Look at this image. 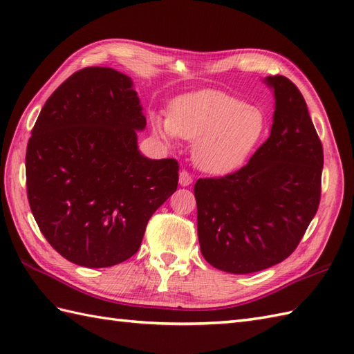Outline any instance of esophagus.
Listing matches in <instances>:
<instances>
[{
	"mask_svg": "<svg viewBox=\"0 0 354 354\" xmlns=\"http://www.w3.org/2000/svg\"><path fill=\"white\" fill-rule=\"evenodd\" d=\"M192 183H193V176L188 174L187 170H180L179 171V184L183 187H187V185H190Z\"/></svg>",
	"mask_w": 354,
	"mask_h": 354,
	"instance_id": "34e87169",
	"label": "esophagus"
}]
</instances>
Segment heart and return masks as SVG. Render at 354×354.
<instances>
[{"label":"heart","instance_id":"obj_1","mask_svg":"<svg viewBox=\"0 0 354 354\" xmlns=\"http://www.w3.org/2000/svg\"><path fill=\"white\" fill-rule=\"evenodd\" d=\"M162 137L196 140L193 157L211 174H225L245 161L267 129L264 110L218 90L179 96L167 119H155Z\"/></svg>","mask_w":354,"mask_h":354}]
</instances>
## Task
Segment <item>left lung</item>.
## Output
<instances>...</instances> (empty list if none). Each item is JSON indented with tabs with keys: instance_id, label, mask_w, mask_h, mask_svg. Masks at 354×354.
Returning a JSON list of instances; mask_svg holds the SVG:
<instances>
[{
	"instance_id": "obj_1",
	"label": "left lung",
	"mask_w": 354,
	"mask_h": 354,
	"mask_svg": "<svg viewBox=\"0 0 354 354\" xmlns=\"http://www.w3.org/2000/svg\"><path fill=\"white\" fill-rule=\"evenodd\" d=\"M276 110L270 137L232 174L194 184L201 252L212 267L248 274L297 249L322 199L323 145L291 80L267 77Z\"/></svg>"
}]
</instances>
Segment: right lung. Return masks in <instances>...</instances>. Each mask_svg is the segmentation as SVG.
Wrapping results in <instances>:
<instances>
[{
  "mask_svg": "<svg viewBox=\"0 0 354 354\" xmlns=\"http://www.w3.org/2000/svg\"><path fill=\"white\" fill-rule=\"evenodd\" d=\"M145 127L133 81L100 66L72 73L40 111L26 153L28 203L46 241L73 264L129 259L176 192L178 161L137 149Z\"/></svg>",
  "mask_w": 354,
  "mask_h": 354,
  "instance_id": "add662e5",
  "label": "right lung"
}]
</instances>
